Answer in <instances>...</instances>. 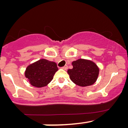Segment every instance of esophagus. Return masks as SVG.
Returning a JSON list of instances; mask_svg holds the SVG:
<instances>
[{"mask_svg": "<svg viewBox=\"0 0 128 128\" xmlns=\"http://www.w3.org/2000/svg\"><path fill=\"white\" fill-rule=\"evenodd\" d=\"M68 66H64V67H62V69H64V70H67V69H68Z\"/></svg>", "mask_w": 128, "mask_h": 128, "instance_id": "obj_1", "label": "esophagus"}]
</instances>
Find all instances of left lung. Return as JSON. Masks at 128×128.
<instances>
[{
	"label": "left lung",
	"mask_w": 128,
	"mask_h": 128,
	"mask_svg": "<svg viewBox=\"0 0 128 128\" xmlns=\"http://www.w3.org/2000/svg\"><path fill=\"white\" fill-rule=\"evenodd\" d=\"M73 68L68 73L70 80L80 87L92 86L96 82L99 74V68L92 60L79 59L72 63Z\"/></svg>",
	"instance_id": "1"
}]
</instances>
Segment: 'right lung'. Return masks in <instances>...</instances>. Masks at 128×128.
<instances>
[{
	"instance_id": "right-lung-1",
	"label": "right lung",
	"mask_w": 128,
	"mask_h": 128,
	"mask_svg": "<svg viewBox=\"0 0 128 128\" xmlns=\"http://www.w3.org/2000/svg\"><path fill=\"white\" fill-rule=\"evenodd\" d=\"M58 70L56 63L42 59L28 66L24 76L32 86L40 88L46 86L52 80Z\"/></svg>"
}]
</instances>
